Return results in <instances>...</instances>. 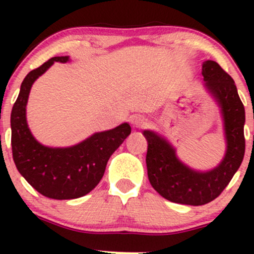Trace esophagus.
Segmentation results:
<instances>
[{"label": "esophagus", "mask_w": 254, "mask_h": 254, "mask_svg": "<svg viewBox=\"0 0 254 254\" xmlns=\"http://www.w3.org/2000/svg\"><path fill=\"white\" fill-rule=\"evenodd\" d=\"M131 123L135 127H143L148 124L147 119L142 115H135V117L131 118Z\"/></svg>", "instance_id": "34e87169"}]
</instances>
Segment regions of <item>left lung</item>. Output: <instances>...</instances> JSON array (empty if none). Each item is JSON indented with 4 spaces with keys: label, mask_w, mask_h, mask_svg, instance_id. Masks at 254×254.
<instances>
[{
    "label": "left lung",
    "mask_w": 254,
    "mask_h": 254,
    "mask_svg": "<svg viewBox=\"0 0 254 254\" xmlns=\"http://www.w3.org/2000/svg\"><path fill=\"white\" fill-rule=\"evenodd\" d=\"M201 73L206 88L221 107L227 151L222 162L209 172H195L177 158L176 151L152 131H143L147 140V176L151 186L167 200L186 205H204L216 199L240 168L245 156V107L231 76L217 63L207 60Z\"/></svg>",
    "instance_id": "obj_1"
}]
</instances>
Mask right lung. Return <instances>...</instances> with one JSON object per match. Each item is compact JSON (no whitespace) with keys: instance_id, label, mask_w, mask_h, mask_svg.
Listing matches in <instances>:
<instances>
[{"instance_id":"add662e5","label":"right lung","mask_w":254,"mask_h":254,"mask_svg":"<svg viewBox=\"0 0 254 254\" xmlns=\"http://www.w3.org/2000/svg\"><path fill=\"white\" fill-rule=\"evenodd\" d=\"M55 61L67 63L68 56H55L23 79L19 94L11 113V145L18 172L42 195L65 200L86 195L96 188L106 171L107 162L131 132L129 124L108 131L97 132L78 145L53 148L40 145L33 137L25 106L32 84Z\"/></svg>"}]
</instances>
